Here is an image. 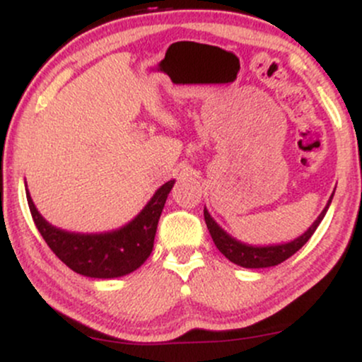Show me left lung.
Wrapping results in <instances>:
<instances>
[{
  "label": "left lung",
  "instance_id": "1",
  "mask_svg": "<svg viewBox=\"0 0 362 362\" xmlns=\"http://www.w3.org/2000/svg\"><path fill=\"white\" fill-rule=\"evenodd\" d=\"M332 197H334V194H332ZM332 197L330 201H328V204L325 206V209L322 211V214L317 218V221L311 224L305 233L298 236L296 240H293V242L289 243L271 245V247H252V245H245L242 242H238V240L231 238V236L224 230H221V228L218 226V223L211 218V214L207 213V209H204V219L207 224V230H209L211 236H213L214 245L228 260H231L233 264L242 265V267H247V269L272 267V265H279L281 262L288 260L291 255H294L303 245L308 242L311 235H313L315 230L318 228V224L322 223L323 216H325L328 206H330L332 202Z\"/></svg>",
  "mask_w": 362,
  "mask_h": 362
}]
</instances>
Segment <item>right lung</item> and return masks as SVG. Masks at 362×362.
Here are the masks:
<instances>
[{
  "label": "right lung",
  "mask_w": 362,
  "mask_h": 362,
  "mask_svg": "<svg viewBox=\"0 0 362 362\" xmlns=\"http://www.w3.org/2000/svg\"><path fill=\"white\" fill-rule=\"evenodd\" d=\"M173 184L175 180L161 185L144 209L126 226L98 235L69 233L59 230L39 214L28 190L27 201L37 230L57 259L81 276L114 279L134 272L149 257L155 243L158 219Z\"/></svg>",
  "instance_id": "1"
}]
</instances>
